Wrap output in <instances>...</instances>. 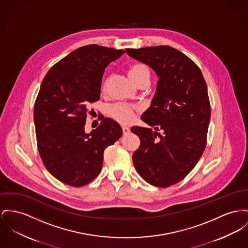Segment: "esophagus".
<instances>
[{
  "mask_svg": "<svg viewBox=\"0 0 248 248\" xmlns=\"http://www.w3.org/2000/svg\"><path fill=\"white\" fill-rule=\"evenodd\" d=\"M122 132H123V134H127L130 132V129L127 127H122Z\"/></svg>",
  "mask_w": 248,
  "mask_h": 248,
  "instance_id": "esophagus-1",
  "label": "esophagus"
}]
</instances>
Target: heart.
<instances>
[{
    "label": "heart",
    "mask_w": 248,
    "mask_h": 248,
    "mask_svg": "<svg viewBox=\"0 0 248 248\" xmlns=\"http://www.w3.org/2000/svg\"><path fill=\"white\" fill-rule=\"evenodd\" d=\"M129 76L133 83L137 86L143 83H149L150 71L149 68L144 64H134L129 69ZM108 85V79H105L101 83V91L104 92ZM138 108L128 105L116 104L109 108V115L120 124H130L134 119Z\"/></svg>",
    "instance_id": "b5f03b06"
}]
</instances>
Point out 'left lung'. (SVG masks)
Here are the masks:
<instances>
[{
    "instance_id": "8db88e82",
    "label": "left lung",
    "mask_w": 248,
    "mask_h": 248,
    "mask_svg": "<svg viewBox=\"0 0 248 248\" xmlns=\"http://www.w3.org/2000/svg\"><path fill=\"white\" fill-rule=\"evenodd\" d=\"M126 52L150 66L159 79L151 104L141 116L153 129H131L141 143L132 154L134 167L149 184L168 187L190 173L206 147L211 118L207 84L199 67L170 46Z\"/></svg>"
}]
</instances>
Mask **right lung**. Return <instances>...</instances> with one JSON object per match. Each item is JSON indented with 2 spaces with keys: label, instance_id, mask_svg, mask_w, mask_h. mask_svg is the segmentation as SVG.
<instances>
[{
  "label": "right lung",
  "instance_id": "1",
  "mask_svg": "<svg viewBox=\"0 0 248 248\" xmlns=\"http://www.w3.org/2000/svg\"><path fill=\"white\" fill-rule=\"evenodd\" d=\"M125 51L86 45L51 66L33 108L36 142L42 162L63 183L81 187L100 172L103 152L122 135L115 120L105 117L86 133L87 107L99 100L104 69Z\"/></svg>",
  "mask_w": 248,
  "mask_h": 248
}]
</instances>
